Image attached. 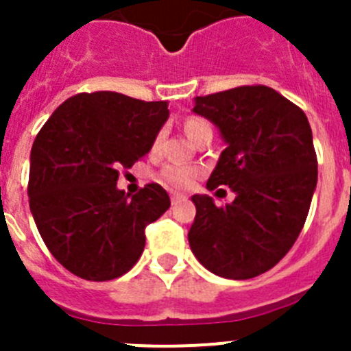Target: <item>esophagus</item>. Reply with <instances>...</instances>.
<instances>
[{
  "mask_svg": "<svg viewBox=\"0 0 351 351\" xmlns=\"http://www.w3.org/2000/svg\"><path fill=\"white\" fill-rule=\"evenodd\" d=\"M170 200H172V206H176V204L182 202V200H186L184 195H179V193H173L172 197H170Z\"/></svg>",
  "mask_w": 351,
  "mask_h": 351,
  "instance_id": "esophagus-1",
  "label": "esophagus"
}]
</instances>
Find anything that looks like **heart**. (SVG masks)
<instances>
[{
	"label": "heart",
	"instance_id": "heart-1",
	"mask_svg": "<svg viewBox=\"0 0 351 351\" xmlns=\"http://www.w3.org/2000/svg\"><path fill=\"white\" fill-rule=\"evenodd\" d=\"M206 128H210V126L207 121L202 119V117L190 116L184 121V130L190 138H193L197 133H200ZM160 142L161 133H158L156 138H154L153 142V147L156 149L158 145H160ZM197 176L198 170L190 165H167L160 173L161 181L165 182L167 186H170V188H176V190H186V188H190L195 182V179H197Z\"/></svg>",
	"mask_w": 351,
	"mask_h": 351
}]
</instances>
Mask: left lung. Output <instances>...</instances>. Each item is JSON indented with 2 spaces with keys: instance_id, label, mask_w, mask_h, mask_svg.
<instances>
[{
  "instance_id": "1",
  "label": "left lung",
  "mask_w": 351,
  "mask_h": 351,
  "mask_svg": "<svg viewBox=\"0 0 351 351\" xmlns=\"http://www.w3.org/2000/svg\"><path fill=\"white\" fill-rule=\"evenodd\" d=\"M193 112L219 130L226 147L207 190L228 186L235 200L218 207L193 195L188 232L193 255L216 276L250 280L272 269L299 237L318 181L306 114L267 86H243L195 98Z\"/></svg>"
}]
</instances>
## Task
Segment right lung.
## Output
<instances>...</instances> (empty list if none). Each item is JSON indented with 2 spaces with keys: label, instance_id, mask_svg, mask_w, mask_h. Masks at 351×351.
<instances>
[{
  "label": "right lung",
  "instance_id": "obj_1",
  "mask_svg": "<svg viewBox=\"0 0 351 351\" xmlns=\"http://www.w3.org/2000/svg\"><path fill=\"white\" fill-rule=\"evenodd\" d=\"M167 119V101L80 93L56 108L36 135L29 209L45 246L71 274L108 281L141 258L145 226L169 209V193L153 182L130 197L117 179L151 151Z\"/></svg>",
  "mask_w": 351,
  "mask_h": 351
}]
</instances>
